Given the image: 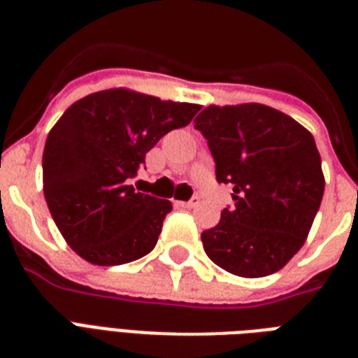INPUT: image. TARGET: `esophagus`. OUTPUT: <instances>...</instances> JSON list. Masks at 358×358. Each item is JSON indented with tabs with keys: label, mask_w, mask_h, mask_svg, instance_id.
I'll list each match as a JSON object with an SVG mask.
<instances>
[{
	"label": "esophagus",
	"mask_w": 358,
	"mask_h": 358,
	"mask_svg": "<svg viewBox=\"0 0 358 358\" xmlns=\"http://www.w3.org/2000/svg\"><path fill=\"white\" fill-rule=\"evenodd\" d=\"M199 202H201V199H199L197 195H195V197L189 199L188 202H186V201H177L176 206H179V208H197Z\"/></svg>",
	"instance_id": "34e87169"
}]
</instances>
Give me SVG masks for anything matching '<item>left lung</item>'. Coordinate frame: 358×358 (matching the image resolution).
Instances as JSON below:
<instances>
[{"label":"left lung","instance_id":"left-lung-1","mask_svg":"<svg viewBox=\"0 0 358 358\" xmlns=\"http://www.w3.org/2000/svg\"><path fill=\"white\" fill-rule=\"evenodd\" d=\"M195 129L208 140L217 181L233 185L235 201L202 231L204 251L236 276L276 273L305 243L324 194L314 136L262 103L210 106Z\"/></svg>","mask_w":358,"mask_h":358}]
</instances>
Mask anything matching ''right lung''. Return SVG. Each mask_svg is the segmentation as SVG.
I'll list each match as a JSON object with an SVG mask.
<instances>
[{
	"mask_svg": "<svg viewBox=\"0 0 358 358\" xmlns=\"http://www.w3.org/2000/svg\"><path fill=\"white\" fill-rule=\"evenodd\" d=\"M201 109L129 90L87 94L66 109L43 154L44 199L69 248L94 265H122L156 248L172 202L129 179L164 134Z\"/></svg>",
	"mask_w": 358,
	"mask_h": 358,
	"instance_id": "add662e5",
	"label": "right lung"
}]
</instances>
